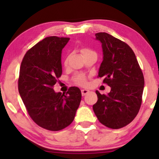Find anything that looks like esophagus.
<instances>
[{"instance_id": "1", "label": "esophagus", "mask_w": 159, "mask_h": 159, "mask_svg": "<svg viewBox=\"0 0 159 159\" xmlns=\"http://www.w3.org/2000/svg\"><path fill=\"white\" fill-rule=\"evenodd\" d=\"M90 92L88 90H86V89H84V90H81V94L82 96H85V95H87L88 93Z\"/></svg>"}]
</instances>
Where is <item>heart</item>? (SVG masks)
I'll return each mask as SVG.
<instances>
[{
  "instance_id": "1",
  "label": "heart",
  "mask_w": 159,
  "mask_h": 159,
  "mask_svg": "<svg viewBox=\"0 0 159 159\" xmlns=\"http://www.w3.org/2000/svg\"><path fill=\"white\" fill-rule=\"evenodd\" d=\"M81 52L82 55L84 56L85 55V54H88V53L92 52V51H90V49L88 48H82L81 50ZM67 64H68V57L66 58L64 61V65L66 66ZM75 81L76 84H78L81 86H84L86 84V83H87L85 77L84 75H76L75 78Z\"/></svg>"
}]
</instances>
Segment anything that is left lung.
<instances>
[{
  "instance_id": "8db88e82",
  "label": "left lung",
  "mask_w": 159,
  "mask_h": 159,
  "mask_svg": "<svg viewBox=\"0 0 159 159\" xmlns=\"http://www.w3.org/2000/svg\"><path fill=\"white\" fill-rule=\"evenodd\" d=\"M96 40L101 43L103 61L98 77L111 87L107 95L100 94L93 106L98 121L113 129L129 124L138 114L144 87L143 72L132 49L126 43L107 33H98Z\"/></svg>"
}]
</instances>
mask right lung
<instances>
[{
	"label": "right lung",
	"instance_id": "1",
	"mask_svg": "<svg viewBox=\"0 0 159 159\" xmlns=\"http://www.w3.org/2000/svg\"><path fill=\"white\" fill-rule=\"evenodd\" d=\"M69 38L48 36L25 54L19 78V92L32 120L43 129L60 131L74 120L81 92L72 87L66 93L53 86L62 75V50Z\"/></svg>",
	"mask_w": 159,
	"mask_h": 159
}]
</instances>
